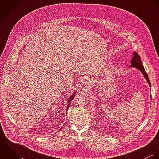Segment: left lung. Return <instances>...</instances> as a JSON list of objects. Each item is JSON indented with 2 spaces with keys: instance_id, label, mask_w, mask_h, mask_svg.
Instances as JSON below:
<instances>
[{
  "instance_id": "1",
  "label": "left lung",
  "mask_w": 159,
  "mask_h": 159,
  "mask_svg": "<svg viewBox=\"0 0 159 159\" xmlns=\"http://www.w3.org/2000/svg\"><path fill=\"white\" fill-rule=\"evenodd\" d=\"M131 63H132V64L130 65V67H135V68H138V70H139L141 71V73L143 74V75L144 76L145 78L148 81V83H149V84L151 87V82L149 81L148 75L146 73L144 67L142 66V62H141V61L140 56H139V54L136 52H135L134 53V57L132 59Z\"/></svg>"
}]
</instances>
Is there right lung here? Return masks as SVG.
<instances>
[{"label":"right lung","instance_id":"obj_1","mask_svg":"<svg viewBox=\"0 0 159 159\" xmlns=\"http://www.w3.org/2000/svg\"><path fill=\"white\" fill-rule=\"evenodd\" d=\"M74 96H75V93H74L73 95H71V96L70 97V98H69V100H68V103H69L70 102H71V101L73 100V98ZM70 105V103H69V104H68V106H67V110H68V107H69Z\"/></svg>","mask_w":159,"mask_h":159}]
</instances>
